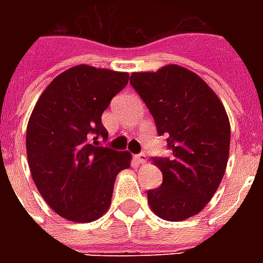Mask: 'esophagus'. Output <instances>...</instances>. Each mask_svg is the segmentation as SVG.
<instances>
[{
  "instance_id": "1",
  "label": "esophagus",
  "mask_w": 263,
  "mask_h": 263,
  "mask_svg": "<svg viewBox=\"0 0 263 263\" xmlns=\"http://www.w3.org/2000/svg\"><path fill=\"white\" fill-rule=\"evenodd\" d=\"M135 160H137L139 165H145V163H146V160H148V158H146V155L145 154H139L135 156Z\"/></svg>"
}]
</instances>
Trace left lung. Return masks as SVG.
<instances>
[{
  "label": "left lung",
  "mask_w": 263,
  "mask_h": 263,
  "mask_svg": "<svg viewBox=\"0 0 263 263\" xmlns=\"http://www.w3.org/2000/svg\"><path fill=\"white\" fill-rule=\"evenodd\" d=\"M129 81L158 134H169L171 155L152 162L163 182L148 192L151 210L162 220H187L207 205L226 173L231 141L226 108L200 76L182 66L132 73Z\"/></svg>",
  "instance_id": "obj_1"
}]
</instances>
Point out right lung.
<instances>
[{
	"mask_svg": "<svg viewBox=\"0 0 263 263\" xmlns=\"http://www.w3.org/2000/svg\"><path fill=\"white\" fill-rule=\"evenodd\" d=\"M125 71L88 65L70 67L50 81L26 126L32 179L56 214L91 222L109 209L115 177L131 166L132 155L98 146L108 132L101 115L128 84Z\"/></svg>",
	"mask_w": 263,
	"mask_h": 263,
	"instance_id": "right-lung-1",
	"label": "right lung"
}]
</instances>
